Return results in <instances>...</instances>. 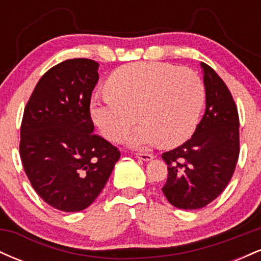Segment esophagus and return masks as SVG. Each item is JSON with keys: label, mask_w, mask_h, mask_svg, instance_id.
<instances>
[{"label": "esophagus", "mask_w": 261, "mask_h": 261, "mask_svg": "<svg viewBox=\"0 0 261 261\" xmlns=\"http://www.w3.org/2000/svg\"><path fill=\"white\" fill-rule=\"evenodd\" d=\"M136 157L142 161H151L152 158H153V155L151 153H136Z\"/></svg>", "instance_id": "obj_1"}]
</instances>
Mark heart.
Masks as SVG:
<instances>
[{"mask_svg":"<svg viewBox=\"0 0 261 261\" xmlns=\"http://www.w3.org/2000/svg\"><path fill=\"white\" fill-rule=\"evenodd\" d=\"M107 97L91 103V118L107 140L119 142L135 122L131 147L157 142L175 147L195 130L203 104L205 87L190 68L163 62H134L121 66L106 83Z\"/></svg>","mask_w":261,"mask_h":261,"instance_id":"1","label":"heart"}]
</instances>
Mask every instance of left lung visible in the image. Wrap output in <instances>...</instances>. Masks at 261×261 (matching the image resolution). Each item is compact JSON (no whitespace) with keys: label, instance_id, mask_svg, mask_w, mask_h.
Wrapping results in <instances>:
<instances>
[{"label":"left lung","instance_id":"obj_1","mask_svg":"<svg viewBox=\"0 0 261 261\" xmlns=\"http://www.w3.org/2000/svg\"><path fill=\"white\" fill-rule=\"evenodd\" d=\"M206 110L191 139L162 158L168 178L162 188L173 206L205 207L226 189L239 155V116L228 87L208 65L201 62Z\"/></svg>","mask_w":261,"mask_h":261}]
</instances>
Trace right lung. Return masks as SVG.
<instances>
[{
    "label": "right lung",
    "mask_w": 261,
    "mask_h": 261,
    "mask_svg": "<svg viewBox=\"0 0 261 261\" xmlns=\"http://www.w3.org/2000/svg\"><path fill=\"white\" fill-rule=\"evenodd\" d=\"M98 62L66 60L35 86L20 126L19 153L25 174L47 205L77 212L97 199L120 151L93 134L92 91Z\"/></svg>",
    "instance_id": "add662e5"
}]
</instances>
